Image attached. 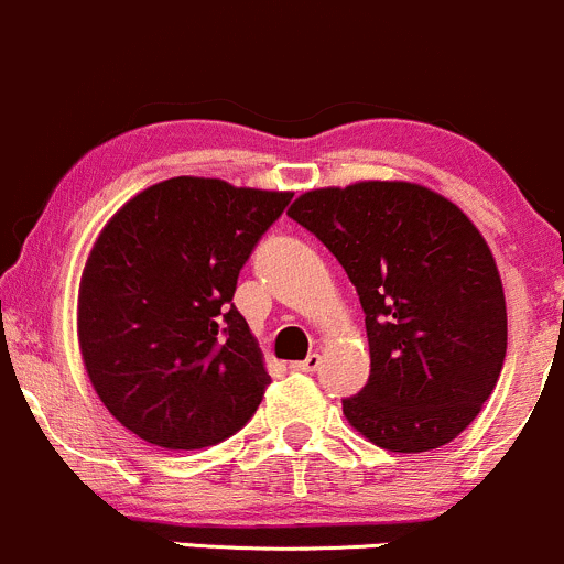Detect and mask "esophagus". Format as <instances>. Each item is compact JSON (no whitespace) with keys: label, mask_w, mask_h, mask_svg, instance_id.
Returning a JSON list of instances; mask_svg holds the SVG:
<instances>
[{"label":"esophagus","mask_w":564,"mask_h":564,"mask_svg":"<svg viewBox=\"0 0 564 564\" xmlns=\"http://www.w3.org/2000/svg\"><path fill=\"white\" fill-rule=\"evenodd\" d=\"M318 366H322V355H316V351H314V355H308V357H305V360H300V362H292V368H294V371H305V373H314Z\"/></svg>","instance_id":"34e87169"}]
</instances>
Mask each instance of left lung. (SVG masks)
<instances>
[{
    "instance_id": "1",
    "label": "left lung",
    "mask_w": 564,
    "mask_h": 564,
    "mask_svg": "<svg viewBox=\"0 0 564 564\" xmlns=\"http://www.w3.org/2000/svg\"><path fill=\"white\" fill-rule=\"evenodd\" d=\"M289 218L340 261L366 314L371 377L344 398L351 429L392 453L453 442L502 373L508 311L469 218L414 182L318 187Z\"/></svg>"
}]
</instances>
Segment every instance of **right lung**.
I'll use <instances>...</instances> for the list:
<instances>
[{
    "label": "right lung",
    "instance_id": "add662e5",
    "mask_svg": "<svg viewBox=\"0 0 564 564\" xmlns=\"http://www.w3.org/2000/svg\"><path fill=\"white\" fill-rule=\"evenodd\" d=\"M292 193L174 176L130 198L95 240L78 346L108 412L144 442L202 451L242 429L270 384L235 289Z\"/></svg>",
    "mask_w": 564,
    "mask_h": 564
}]
</instances>
